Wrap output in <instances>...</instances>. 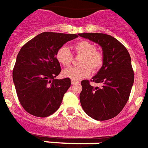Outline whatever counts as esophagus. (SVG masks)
<instances>
[{
	"label": "esophagus",
	"mask_w": 148,
	"mask_h": 148,
	"mask_svg": "<svg viewBox=\"0 0 148 148\" xmlns=\"http://www.w3.org/2000/svg\"><path fill=\"white\" fill-rule=\"evenodd\" d=\"M77 82L76 81H74V80H71V85H74V84H77Z\"/></svg>",
	"instance_id": "obj_1"
}]
</instances>
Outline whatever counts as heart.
I'll list each match as a JSON object with an SVG mask.
<instances>
[{
    "label": "heart",
    "instance_id": "1",
    "mask_svg": "<svg viewBox=\"0 0 148 148\" xmlns=\"http://www.w3.org/2000/svg\"><path fill=\"white\" fill-rule=\"evenodd\" d=\"M74 54L82 56L78 63L80 66L65 69L62 72L64 77L74 81H79L87 77L92 73L101 68L103 63V55L96 49L95 45L88 40H79L73 45ZM56 59L60 65L68 66L72 61V54L66 46L58 49L56 52Z\"/></svg>",
    "mask_w": 148,
    "mask_h": 148
}]
</instances>
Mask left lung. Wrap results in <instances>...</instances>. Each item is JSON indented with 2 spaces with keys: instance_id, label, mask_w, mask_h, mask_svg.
<instances>
[{
  "instance_id": "8db88e82",
  "label": "left lung",
  "mask_w": 148,
  "mask_h": 148,
  "mask_svg": "<svg viewBox=\"0 0 148 148\" xmlns=\"http://www.w3.org/2000/svg\"><path fill=\"white\" fill-rule=\"evenodd\" d=\"M78 35L99 45L103 55L102 67L91 80L100 83L102 86L93 87L89 81L83 80L81 82V105L85 113L95 120L113 119L126 104L134 82L130 53L120 41L110 35L99 33Z\"/></svg>"
}]
</instances>
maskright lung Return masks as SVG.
Returning <instances> with one entry per match:
<instances>
[{
	"label": "right lung",
	"instance_id": "add662e5",
	"mask_svg": "<svg viewBox=\"0 0 148 148\" xmlns=\"http://www.w3.org/2000/svg\"><path fill=\"white\" fill-rule=\"evenodd\" d=\"M77 34L44 32L29 40L18 53L12 71L18 100L28 113L45 118L60 107L71 79H56L61 71L56 52Z\"/></svg>",
	"mask_w": 148,
	"mask_h": 148
}]
</instances>
